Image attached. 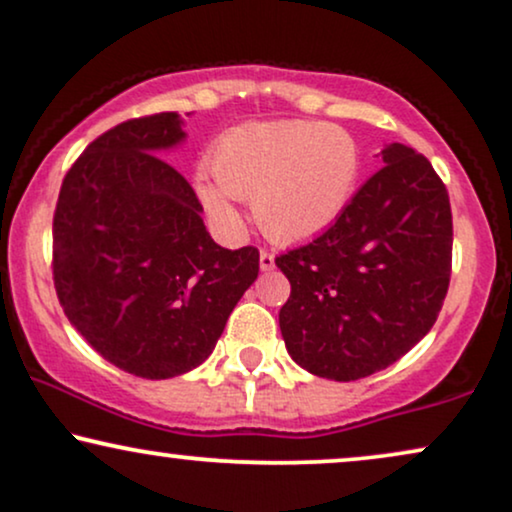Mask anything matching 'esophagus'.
Listing matches in <instances>:
<instances>
[{
    "instance_id": "esophagus-1",
    "label": "esophagus",
    "mask_w": 512,
    "mask_h": 512,
    "mask_svg": "<svg viewBox=\"0 0 512 512\" xmlns=\"http://www.w3.org/2000/svg\"><path fill=\"white\" fill-rule=\"evenodd\" d=\"M258 261H261V270H273L275 268V254L270 249H261V254H258Z\"/></svg>"
}]
</instances>
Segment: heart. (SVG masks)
Segmentation results:
<instances>
[{
  "label": "heart",
  "mask_w": 512,
  "mask_h": 512,
  "mask_svg": "<svg viewBox=\"0 0 512 512\" xmlns=\"http://www.w3.org/2000/svg\"><path fill=\"white\" fill-rule=\"evenodd\" d=\"M211 180L199 194L213 218L237 223L232 199L251 201L258 227L275 242L318 237L351 204L361 149L330 123L275 121L227 130L208 154Z\"/></svg>",
  "instance_id": "b5f03b06"
}]
</instances>
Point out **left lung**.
<instances>
[{
  "instance_id": "8db88e82",
  "label": "left lung",
  "mask_w": 512,
  "mask_h": 512,
  "mask_svg": "<svg viewBox=\"0 0 512 512\" xmlns=\"http://www.w3.org/2000/svg\"><path fill=\"white\" fill-rule=\"evenodd\" d=\"M382 161L337 223L275 258L292 285L280 308L289 356L325 380H361L399 361L449 292L446 185L406 144H389Z\"/></svg>"
}]
</instances>
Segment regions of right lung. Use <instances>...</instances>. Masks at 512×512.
<instances>
[{
    "label": "right lung",
    "instance_id": "right-lung-1",
    "mask_svg": "<svg viewBox=\"0 0 512 512\" xmlns=\"http://www.w3.org/2000/svg\"><path fill=\"white\" fill-rule=\"evenodd\" d=\"M178 113L130 118L90 142L63 175L52 227L59 304L99 356L168 380L211 356L258 277V249L213 242L197 194L159 156Z\"/></svg>",
    "mask_w": 512,
    "mask_h": 512
}]
</instances>
